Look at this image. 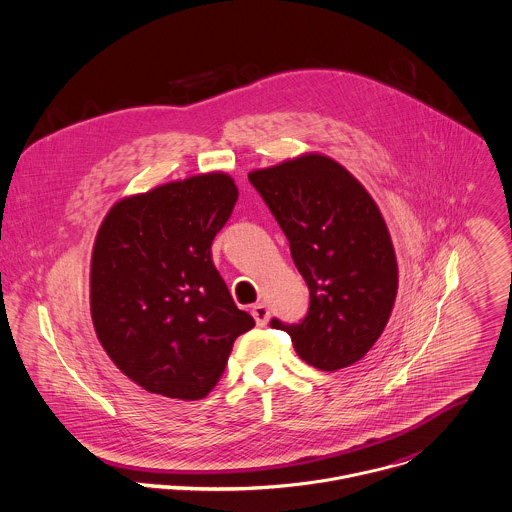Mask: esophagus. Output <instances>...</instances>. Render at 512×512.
I'll return each mask as SVG.
<instances>
[{"label":"esophagus","instance_id":"34e87169","mask_svg":"<svg viewBox=\"0 0 512 512\" xmlns=\"http://www.w3.org/2000/svg\"><path fill=\"white\" fill-rule=\"evenodd\" d=\"M251 315H253L255 323H257L259 327H265V325H267V321H269V315H271V311H269V307H267L265 303H257V305H253V309H251Z\"/></svg>","mask_w":512,"mask_h":512}]
</instances>
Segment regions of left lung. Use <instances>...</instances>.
I'll use <instances>...</instances> for the list:
<instances>
[{
    "label": "left lung",
    "mask_w": 512,
    "mask_h": 512,
    "mask_svg": "<svg viewBox=\"0 0 512 512\" xmlns=\"http://www.w3.org/2000/svg\"><path fill=\"white\" fill-rule=\"evenodd\" d=\"M283 229L309 287L299 323L271 319L297 355L337 371L363 359L381 337L397 297V259L383 215L337 161L305 155L249 175Z\"/></svg>",
    "instance_id": "8db88e82"
}]
</instances>
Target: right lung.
I'll return each instance as SVG.
<instances>
[{
	"mask_svg": "<svg viewBox=\"0 0 512 512\" xmlns=\"http://www.w3.org/2000/svg\"><path fill=\"white\" fill-rule=\"evenodd\" d=\"M225 173L161 185L119 201L91 257V319L131 381L171 399H203L235 339L255 327L211 259L237 201Z\"/></svg>",
	"mask_w": 512,
	"mask_h": 512,
	"instance_id": "obj_1",
	"label": "right lung"
}]
</instances>
